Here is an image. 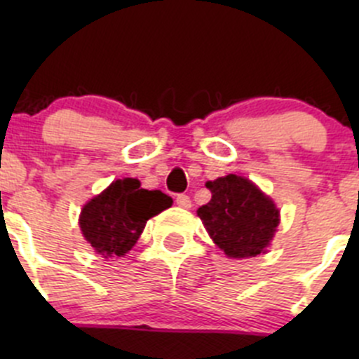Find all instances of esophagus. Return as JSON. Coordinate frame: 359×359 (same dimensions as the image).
Here are the masks:
<instances>
[{"label": "esophagus", "instance_id": "34e87169", "mask_svg": "<svg viewBox=\"0 0 359 359\" xmlns=\"http://www.w3.org/2000/svg\"><path fill=\"white\" fill-rule=\"evenodd\" d=\"M177 205L180 206V208H191L193 206V203H191V198L187 196V194H179V196L175 198Z\"/></svg>", "mask_w": 359, "mask_h": 359}]
</instances>
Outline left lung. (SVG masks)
Wrapping results in <instances>:
<instances>
[{"label":"left lung","mask_w":359,"mask_h":359,"mask_svg":"<svg viewBox=\"0 0 359 359\" xmlns=\"http://www.w3.org/2000/svg\"><path fill=\"white\" fill-rule=\"evenodd\" d=\"M212 200L198 208V217L213 243L233 259L266 252L280 224V212L252 180L229 173L208 180Z\"/></svg>","instance_id":"left-lung-1"}]
</instances>
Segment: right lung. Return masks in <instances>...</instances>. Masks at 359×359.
I'll return each mask as SVG.
<instances>
[{
	"mask_svg": "<svg viewBox=\"0 0 359 359\" xmlns=\"http://www.w3.org/2000/svg\"><path fill=\"white\" fill-rule=\"evenodd\" d=\"M161 191H147L137 179H118L81 210L85 240L102 257H123L135 247L146 222L172 206Z\"/></svg>",
	"mask_w": 359,
	"mask_h": 359,
	"instance_id": "right-lung-1",
	"label": "right lung"
}]
</instances>
